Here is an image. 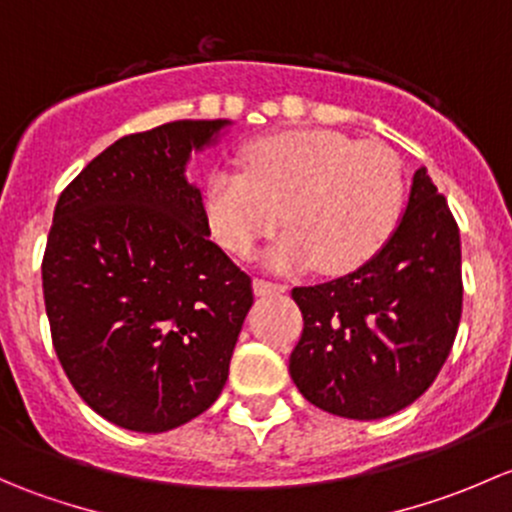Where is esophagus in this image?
Masks as SVG:
<instances>
[{"label":"esophagus","mask_w":512,"mask_h":512,"mask_svg":"<svg viewBox=\"0 0 512 512\" xmlns=\"http://www.w3.org/2000/svg\"><path fill=\"white\" fill-rule=\"evenodd\" d=\"M252 289H255V294L265 297V294L285 292L287 287L282 285V282H272V280H265V277H255V282H252Z\"/></svg>","instance_id":"34e87169"}]
</instances>
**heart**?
<instances>
[{
	"mask_svg": "<svg viewBox=\"0 0 512 512\" xmlns=\"http://www.w3.org/2000/svg\"><path fill=\"white\" fill-rule=\"evenodd\" d=\"M242 169L215 170L205 185L210 230L237 257L285 220L272 265L347 275L379 255L404 210L399 156L329 128L257 138L242 148Z\"/></svg>",
	"mask_w": 512,
	"mask_h": 512,
	"instance_id": "1",
	"label": "heart"
}]
</instances>
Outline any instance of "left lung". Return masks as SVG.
<instances>
[{
    "label": "left lung",
    "mask_w": 512,
    "mask_h": 512,
    "mask_svg": "<svg viewBox=\"0 0 512 512\" xmlns=\"http://www.w3.org/2000/svg\"><path fill=\"white\" fill-rule=\"evenodd\" d=\"M292 297L304 329L289 374L309 404L356 421L414 404L446 364L463 309L461 232L426 168L379 255Z\"/></svg>",
    "instance_id": "left-lung-1"
}]
</instances>
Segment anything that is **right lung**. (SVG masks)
I'll return each mask as SVG.
<instances>
[{"label":"right lung","mask_w":512,"mask_h":512,"mask_svg":"<svg viewBox=\"0 0 512 512\" xmlns=\"http://www.w3.org/2000/svg\"><path fill=\"white\" fill-rule=\"evenodd\" d=\"M227 121L118 138L59 195L41 280L51 342L76 394L116 426L163 433L215 404L252 280L210 240L193 148Z\"/></svg>","instance_id":"add662e5"}]
</instances>
